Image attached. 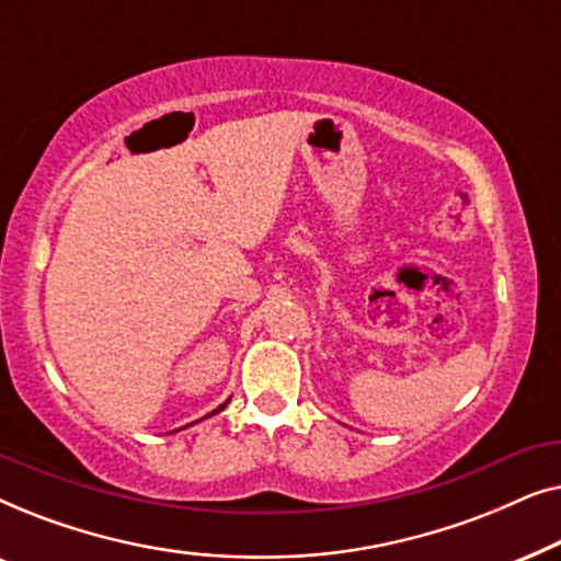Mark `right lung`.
<instances>
[{
	"label": "right lung",
	"mask_w": 561,
	"mask_h": 561,
	"mask_svg": "<svg viewBox=\"0 0 561 561\" xmlns=\"http://www.w3.org/2000/svg\"><path fill=\"white\" fill-rule=\"evenodd\" d=\"M227 403H229V398H227V401L221 403V405H217V409H214V411L209 413V416H214V413H219V411H225V409H227ZM209 416H204V419H209ZM198 421H202V419H198ZM194 424H196V421H194ZM188 426H191V424H188Z\"/></svg>",
	"instance_id": "right-lung-1"
}]
</instances>
